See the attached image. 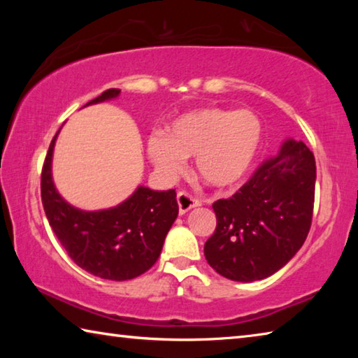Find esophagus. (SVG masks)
Returning a JSON list of instances; mask_svg holds the SVG:
<instances>
[{
	"label": "esophagus",
	"instance_id": "34e87169",
	"mask_svg": "<svg viewBox=\"0 0 358 358\" xmlns=\"http://www.w3.org/2000/svg\"><path fill=\"white\" fill-rule=\"evenodd\" d=\"M177 202H178V210H180V215H185L189 211L191 208H196V207H201V201H199L197 197L191 196L189 192L186 191H180L177 194Z\"/></svg>",
	"mask_w": 358,
	"mask_h": 358
}]
</instances>
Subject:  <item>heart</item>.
Here are the masks:
<instances>
[{
    "label": "heart",
    "mask_w": 358,
    "mask_h": 358,
    "mask_svg": "<svg viewBox=\"0 0 358 358\" xmlns=\"http://www.w3.org/2000/svg\"><path fill=\"white\" fill-rule=\"evenodd\" d=\"M262 138V120L250 108L203 107L172 121L164 137H151L148 155L169 177L183 171V157L196 156V169L205 183L227 187L251 171Z\"/></svg>",
    "instance_id": "1"
}]
</instances>
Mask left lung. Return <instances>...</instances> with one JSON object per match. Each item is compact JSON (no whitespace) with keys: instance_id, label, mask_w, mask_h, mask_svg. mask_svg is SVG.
Listing matches in <instances>:
<instances>
[{"instance_id":"left-lung-1","label":"left lung","mask_w":358,"mask_h":358,"mask_svg":"<svg viewBox=\"0 0 358 358\" xmlns=\"http://www.w3.org/2000/svg\"><path fill=\"white\" fill-rule=\"evenodd\" d=\"M316 161L303 142L287 141L229 199L213 203L216 229L203 254L232 281L276 273L305 243L311 229Z\"/></svg>"}]
</instances>
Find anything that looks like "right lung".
Masks as SVG:
<instances>
[{
	"mask_svg": "<svg viewBox=\"0 0 358 358\" xmlns=\"http://www.w3.org/2000/svg\"><path fill=\"white\" fill-rule=\"evenodd\" d=\"M118 88L106 90L88 104L117 98ZM52 138L41 172V199L45 216L68 256L88 273L112 281L145 273L159 257L166 235L178 215L177 192L141 186L128 201L102 211L71 207L52 181Z\"/></svg>",
	"mask_w": 358,
	"mask_h": 358,
	"instance_id": "add662e5",
	"label": "right lung"
}]
</instances>
